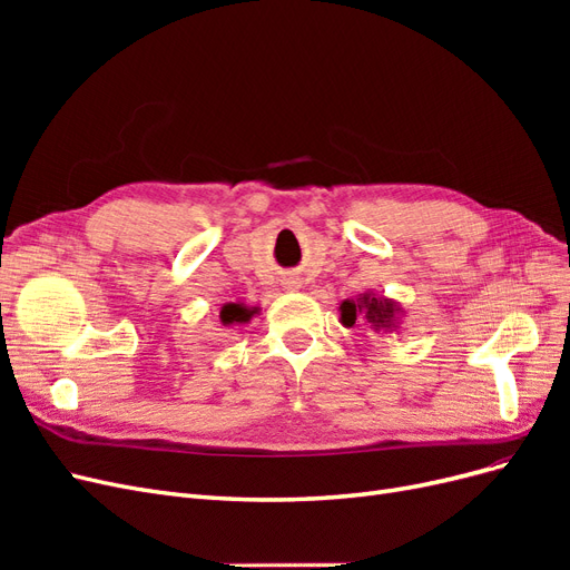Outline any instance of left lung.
<instances>
[{"label": "left lung", "instance_id": "obj_1", "mask_svg": "<svg viewBox=\"0 0 570 570\" xmlns=\"http://www.w3.org/2000/svg\"><path fill=\"white\" fill-rule=\"evenodd\" d=\"M406 316L404 306L385 295H377L373 289L361 292L354 299H344L340 304V323L344 327H354L364 323L377 335H396L402 327V318Z\"/></svg>", "mask_w": 570, "mask_h": 570}]
</instances>
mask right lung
<instances>
[{
	"instance_id": "obj_1",
	"label": "right lung",
	"mask_w": 570,
	"mask_h": 570,
	"mask_svg": "<svg viewBox=\"0 0 570 570\" xmlns=\"http://www.w3.org/2000/svg\"><path fill=\"white\" fill-rule=\"evenodd\" d=\"M256 314H258L256 306H247V304H243V302H228V304L220 306L218 318H220L223 325L230 327V325L249 323L252 316H256Z\"/></svg>"
}]
</instances>
